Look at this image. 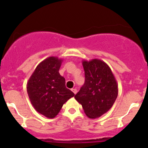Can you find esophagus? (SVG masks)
I'll use <instances>...</instances> for the list:
<instances>
[{
  "label": "esophagus",
  "mask_w": 148,
  "mask_h": 148,
  "mask_svg": "<svg viewBox=\"0 0 148 148\" xmlns=\"http://www.w3.org/2000/svg\"><path fill=\"white\" fill-rule=\"evenodd\" d=\"M72 91L74 92V95H76V92H77V90H76V89H75V88H73V89H72Z\"/></svg>",
  "instance_id": "esophagus-1"
}]
</instances>
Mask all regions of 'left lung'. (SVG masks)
Masks as SVG:
<instances>
[{
	"mask_svg": "<svg viewBox=\"0 0 148 148\" xmlns=\"http://www.w3.org/2000/svg\"><path fill=\"white\" fill-rule=\"evenodd\" d=\"M85 84L74 96L89 118H97L111 109L118 94V86L111 68L99 59L83 60Z\"/></svg>",
	"mask_w": 148,
	"mask_h": 148,
	"instance_id": "1",
	"label": "left lung"
}]
</instances>
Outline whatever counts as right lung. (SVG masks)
Masks as SVG:
<instances>
[{
  "instance_id": "right-lung-1",
  "label": "right lung",
  "mask_w": 148,
  "mask_h": 148,
  "mask_svg": "<svg viewBox=\"0 0 148 148\" xmlns=\"http://www.w3.org/2000/svg\"><path fill=\"white\" fill-rule=\"evenodd\" d=\"M62 59L50 56L42 61L27 82V92L35 109L48 118L58 114L67 100L74 96L59 73Z\"/></svg>"
}]
</instances>
